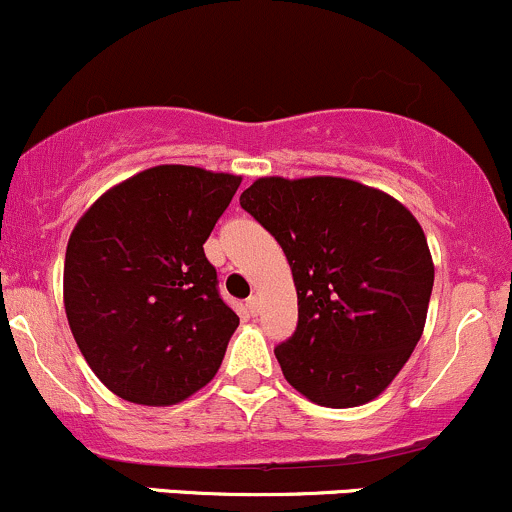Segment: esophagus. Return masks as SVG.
Instances as JSON below:
<instances>
[{
    "mask_svg": "<svg viewBox=\"0 0 512 512\" xmlns=\"http://www.w3.org/2000/svg\"><path fill=\"white\" fill-rule=\"evenodd\" d=\"M246 307H249V312H251V315H258V312H261V300H258L256 298V295H251V298L249 300H246Z\"/></svg>",
    "mask_w": 512,
    "mask_h": 512,
    "instance_id": "1",
    "label": "esophagus"
}]
</instances>
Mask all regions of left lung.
<instances>
[{"label": "left lung", "instance_id": "8db88e82", "mask_svg": "<svg viewBox=\"0 0 512 512\" xmlns=\"http://www.w3.org/2000/svg\"><path fill=\"white\" fill-rule=\"evenodd\" d=\"M241 207L276 236L298 327L276 346L285 381L324 408L381 395L422 337L434 266L417 219L346 178H258Z\"/></svg>", "mask_w": 512, "mask_h": 512}]
</instances>
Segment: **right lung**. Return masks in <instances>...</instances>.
<instances>
[{
	"mask_svg": "<svg viewBox=\"0 0 512 512\" xmlns=\"http://www.w3.org/2000/svg\"><path fill=\"white\" fill-rule=\"evenodd\" d=\"M239 175L156 166L104 192L70 234L65 315L119 398L175 405L212 381L239 317L202 244Z\"/></svg>",
	"mask_w": 512,
	"mask_h": 512,
	"instance_id": "right-lung-1",
	"label": "right lung"
}]
</instances>
